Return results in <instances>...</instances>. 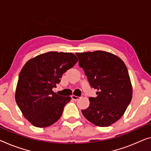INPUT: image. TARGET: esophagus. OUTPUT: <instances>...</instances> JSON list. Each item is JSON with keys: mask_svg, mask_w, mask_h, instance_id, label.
I'll use <instances>...</instances> for the list:
<instances>
[{"mask_svg": "<svg viewBox=\"0 0 151 151\" xmlns=\"http://www.w3.org/2000/svg\"><path fill=\"white\" fill-rule=\"evenodd\" d=\"M71 99H72L73 101H78V99H80V97H79V96H75V95H72V96H71Z\"/></svg>", "mask_w": 151, "mask_h": 151, "instance_id": "obj_1", "label": "esophagus"}]
</instances>
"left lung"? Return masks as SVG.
<instances>
[{
    "label": "left lung",
    "mask_w": 151,
    "mask_h": 151,
    "mask_svg": "<svg viewBox=\"0 0 151 151\" xmlns=\"http://www.w3.org/2000/svg\"><path fill=\"white\" fill-rule=\"evenodd\" d=\"M90 86L98 92L82 110L90 122L99 127L114 124L124 114L132 98V86L124 62L112 53L96 50L76 52Z\"/></svg>",
    "instance_id": "1"
}]
</instances>
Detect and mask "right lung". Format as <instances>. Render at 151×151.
I'll return each mask as SVG.
<instances>
[{"instance_id":"1","label":"right lung","mask_w":151,"mask_h":151,"mask_svg":"<svg viewBox=\"0 0 151 151\" xmlns=\"http://www.w3.org/2000/svg\"><path fill=\"white\" fill-rule=\"evenodd\" d=\"M78 61L71 52L51 51L30 59L23 67L16 87L15 101L33 126L48 127L61 117L64 106L71 98L58 95L52 88Z\"/></svg>"}]
</instances>
